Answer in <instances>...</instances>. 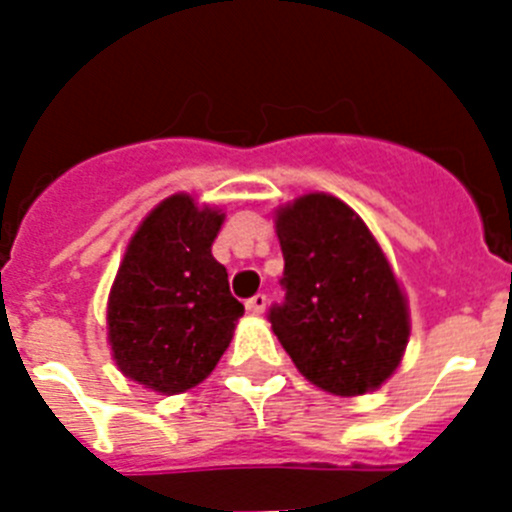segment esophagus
<instances>
[{
	"label": "esophagus",
	"mask_w": 512,
	"mask_h": 512,
	"mask_svg": "<svg viewBox=\"0 0 512 512\" xmlns=\"http://www.w3.org/2000/svg\"><path fill=\"white\" fill-rule=\"evenodd\" d=\"M246 310L253 315H261L266 310V295H253L251 300H246Z\"/></svg>",
	"instance_id": "1"
}]
</instances>
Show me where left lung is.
Segmentation results:
<instances>
[{"instance_id": "left-lung-1", "label": "left lung", "mask_w": 512, "mask_h": 512, "mask_svg": "<svg viewBox=\"0 0 512 512\" xmlns=\"http://www.w3.org/2000/svg\"><path fill=\"white\" fill-rule=\"evenodd\" d=\"M274 223L287 295L269 320L297 372L341 397L382 387L405 356L410 310L369 225L325 192L282 205Z\"/></svg>"}]
</instances>
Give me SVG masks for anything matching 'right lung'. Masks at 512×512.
Masks as SVG:
<instances>
[{
    "mask_svg": "<svg viewBox=\"0 0 512 512\" xmlns=\"http://www.w3.org/2000/svg\"><path fill=\"white\" fill-rule=\"evenodd\" d=\"M225 212L176 192L130 238L107 297V341L117 369L158 395L210 377L243 305L212 256Z\"/></svg>",
    "mask_w": 512,
    "mask_h": 512,
    "instance_id": "1",
    "label": "right lung"
}]
</instances>
